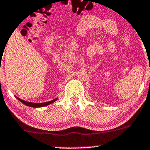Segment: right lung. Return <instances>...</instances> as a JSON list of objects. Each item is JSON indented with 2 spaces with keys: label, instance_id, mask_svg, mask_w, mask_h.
<instances>
[{
  "label": "right lung",
  "instance_id": "1",
  "mask_svg": "<svg viewBox=\"0 0 150 150\" xmlns=\"http://www.w3.org/2000/svg\"><path fill=\"white\" fill-rule=\"evenodd\" d=\"M16 99H17L18 100L20 101L21 102H22V103H23V104H25V105L29 106V107H35V108H36V107H45V106L48 105V104L53 103V102H56V101L57 100V99H53L52 101H50V102H43V103H33V102H26V101L22 100V99H19V98H18V97H16Z\"/></svg>",
  "mask_w": 150,
  "mask_h": 150
}]
</instances>
